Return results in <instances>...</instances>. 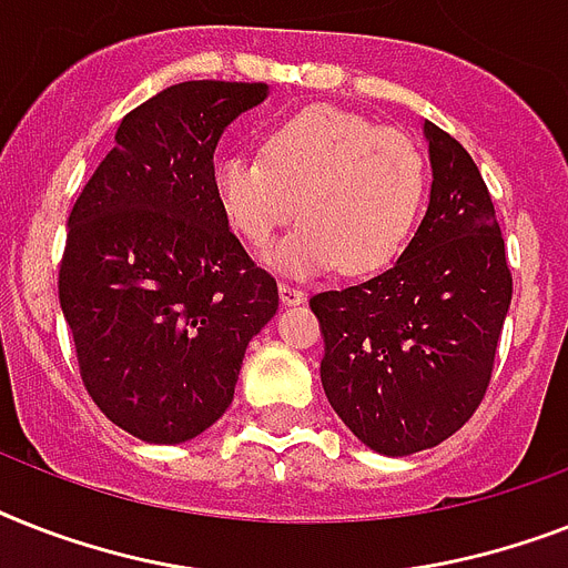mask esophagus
<instances>
[{
	"label": "esophagus",
	"mask_w": 568,
	"mask_h": 568,
	"mask_svg": "<svg viewBox=\"0 0 568 568\" xmlns=\"http://www.w3.org/2000/svg\"><path fill=\"white\" fill-rule=\"evenodd\" d=\"M280 300H283L285 306H294V303H303V300H306V292L294 283H280Z\"/></svg>",
	"instance_id": "esophagus-1"
}]
</instances>
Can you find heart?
<instances>
[{
	"instance_id": "b5f03b06",
	"label": "heart",
	"mask_w": 568,
	"mask_h": 568,
	"mask_svg": "<svg viewBox=\"0 0 568 568\" xmlns=\"http://www.w3.org/2000/svg\"><path fill=\"white\" fill-rule=\"evenodd\" d=\"M212 189L224 219L265 247L294 219L268 262L288 274H321L344 262L371 274L399 256L426 197V163L408 136L338 108H306L276 122L262 160L221 156Z\"/></svg>"
}]
</instances>
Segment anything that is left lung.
Listing matches in <instances>:
<instances>
[{
  "label": "left lung",
  "instance_id": "8db88e82",
  "mask_svg": "<svg viewBox=\"0 0 568 568\" xmlns=\"http://www.w3.org/2000/svg\"><path fill=\"white\" fill-rule=\"evenodd\" d=\"M428 210L403 256L308 306L324 332L321 382L349 432L382 455L444 444L490 385L514 276L478 165L426 122Z\"/></svg>",
  "mask_w": 568,
  "mask_h": 568
}]
</instances>
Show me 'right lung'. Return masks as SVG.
I'll return each mask as SVG.
<instances>
[{"instance_id":"right-lung-1","label":"right lung","mask_w":568,"mask_h":568,"mask_svg":"<svg viewBox=\"0 0 568 568\" xmlns=\"http://www.w3.org/2000/svg\"><path fill=\"white\" fill-rule=\"evenodd\" d=\"M268 84L183 81L122 119L69 212L58 294L87 394L149 444L227 412L244 349L280 306L215 201L212 154Z\"/></svg>"}]
</instances>
